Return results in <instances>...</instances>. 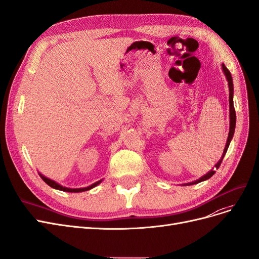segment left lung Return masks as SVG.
Wrapping results in <instances>:
<instances>
[{
  "label": "left lung",
  "instance_id": "left-lung-1",
  "mask_svg": "<svg viewBox=\"0 0 259 259\" xmlns=\"http://www.w3.org/2000/svg\"><path fill=\"white\" fill-rule=\"evenodd\" d=\"M222 67H223V70H224V74H225V76H226V78H227V81H228V87H229V117H230V127H229L228 139H227V142H226V146H225V149H224V152H223V156H222V158L219 160L218 164L215 165V167L213 168L211 171H209L207 175H204L203 177H201L199 180H197V181H195V182H192V183H190V185H191V184H196V183H199V182H201V181L207 180V179H209V178H211L213 175L215 174V170H217V169H218V168L221 166L222 160H223V158H224V156H225V154H226V152H227V149H228V147H229L230 140H231V138H233V136H234V133H235V127H236V111H235V107H234V101H233V95H234V84H233V78H231V74H230V72H229L228 68H227V67H226L224 64L222 65Z\"/></svg>",
  "mask_w": 259,
  "mask_h": 259
}]
</instances>
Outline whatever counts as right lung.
<instances>
[{"label": "right lung", "instance_id": "1", "mask_svg": "<svg viewBox=\"0 0 259 259\" xmlns=\"http://www.w3.org/2000/svg\"><path fill=\"white\" fill-rule=\"evenodd\" d=\"M39 175V177L41 178V179L46 182L49 186H51L52 189H56V190H60V191H63V192H70V193H79V192H84V191H89V190H91V189H93V187H95L97 184H100L101 183V181H99V182H95V183H93L92 185H90V186H88V187H83V189H68V187H64V186H62V185H60V184H58L57 182H55L53 180H50V179H48V178H46V177H44L41 174H38Z\"/></svg>", "mask_w": 259, "mask_h": 259}]
</instances>
